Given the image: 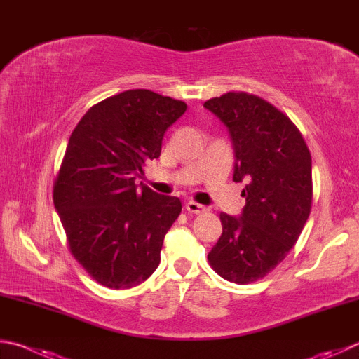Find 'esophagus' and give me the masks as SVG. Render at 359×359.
I'll list each match as a JSON object with an SVG mask.
<instances>
[{"label":"esophagus","mask_w":359,"mask_h":359,"mask_svg":"<svg viewBox=\"0 0 359 359\" xmlns=\"http://www.w3.org/2000/svg\"><path fill=\"white\" fill-rule=\"evenodd\" d=\"M185 208L190 213H196V215L205 212V207L202 205V204H199V202H196V201H188L187 204H185Z\"/></svg>","instance_id":"34e87169"}]
</instances>
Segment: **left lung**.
<instances>
[{
    "instance_id": "1",
    "label": "left lung",
    "mask_w": 359,
    "mask_h": 359,
    "mask_svg": "<svg viewBox=\"0 0 359 359\" xmlns=\"http://www.w3.org/2000/svg\"><path fill=\"white\" fill-rule=\"evenodd\" d=\"M204 108L229 132L233 182H246L240 217L219 213L223 233L208 262L227 281L250 284L283 262L309 218L311 154L289 117L256 95L227 93Z\"/></svg>"
}]
</instances>
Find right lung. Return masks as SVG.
Wrapping results in <instances>:
<instances>
[{"label":"right lung","mask_w":359,"mask_h":359,"mask_svg":"<svg viewBox=\"0 0 359 359\" xmlns=\"http://www.w3.org/2000/svg\"><path fill=\"white\" fill-rule=\"evenodd\" d=\"M185 111L184 102L132 89L97 103L70 135L55 208L72 254L105 287H135L157 270L182 202L135 180Z\"/></svg>","instance_id":"1"}]
</instances>
